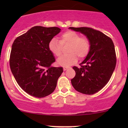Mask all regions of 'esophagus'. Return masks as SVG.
I'll list each match as a JSON object with an SVG mask.
<instances>
[{
  "mask_svg": "<svg viewBox=\"0 0 128 128\" xmlns=\"http://www.w3.org/2000/svg\"><path fill=\"white\" fill-rule=\"evenodd\" d=\"M68 67H64V68H63V70H64V71H66V70H68Z\"/></svg>",
  "mask_w": 128,
  "mask_h": 128,
  "instance_id": "obj_1",
  "label": "esophagus"
}]
</instances>
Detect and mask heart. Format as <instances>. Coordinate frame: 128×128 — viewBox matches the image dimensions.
I'll use <instances>...</instances> for the list:
<instances>
[{
	"label": "heart",
	"mask_w": 128,
	"mask_h": 128,
	"mask_svg": "<svg viewBox=\"0 0 128 128\" xmlns=\"http://www.w3.org/2000/svg\"><path fill=\"white\" fill-rule=\"evenodd\" d=\"M62 44L69 45L67 50L68 55H63L57 60L58 65L62 67H69L79 59H84L89 53L90 43L88 39L82 37L77 32L68 30L61 36L60 42L56 38L50 41L48 44L49 50L56 56L62 54Z\"/></svg>",
	"instance_id": "obj_1"
}]
</instances>
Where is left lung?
<instances>
[{"instance_id": "obj_1", "label": "left lung", "mask_w": 128, "mask_h": 128, "mask_svg": "<svg viewBox=\"0 0 128 128\" xmlns=\"http://www.w3.org/2000/svg\"><path fill=\"white\" fill-rule=\"evenodd\" d=\"M69 29L85 35L90 43L89 53L80 63L73 67L76 75L72 84L78 92L93 94L103 88L111 78L116 65L115 48L112 40L95 29L86 27Z\"/></svg>"}]
</instances>
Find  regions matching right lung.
<instances>
[{
  "mask_svg": "<svg viewBox=\"0 0 128 128\" xmlns=\"http://www.w3.org/2000/svg\"><path fill=\"white\" fill-rule=\"evenodd\" d=\"M60 31L57 27L34 26L13 42L10 68L19 86L30 96L44 98L56 86L63 68L51 66L55 59L48 44Z\"/></svg>",
  "mask_w": 128,
  "mask_h": 128,
  "instance_id": "add662e5",
  "label": "right lung"
}]
</instances>
